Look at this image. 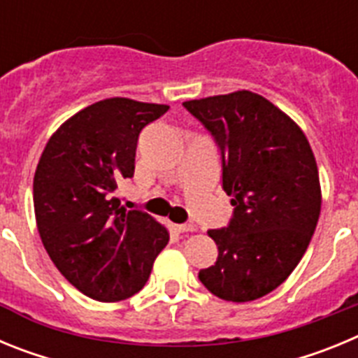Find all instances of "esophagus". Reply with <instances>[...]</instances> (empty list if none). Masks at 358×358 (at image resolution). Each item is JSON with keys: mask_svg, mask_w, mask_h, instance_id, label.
Listing matches in <instances>:
<instances>
[{"mask_svg": "<svg viewBox=\"0 0 358 358\" xmlns=\"http://www.w3.org/2000/svg\"><path fill=\"white\" fill-rule=\"evenodd\" d=\"M173 227H176L179 233H188V231H194L195 227L192 226V224H173Z\"/></svg>", "mask_w": 358, "mask_h": 358, "instance_id": "esophagus-1", "label": "esophagus"}]
</instances>
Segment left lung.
<instances>
[{
    "label": "left lung",
    "mask_w": 358,
    "mask_h": 358,
    "mask_svg": "<svg viewBox=\"0 0 358 358\" xmlns=\"http://www.w3.org/2000/svg\"><path fill=\"white\" fill-rule=\"evenodd\" d=\"M222 156V188L235 206L227 227L210 229L217 262L199 280L233 303L255 301L290 276L308 248L319 213L317 163L305 132L252 91L188 100Z\"/></svg>",
    "instance_id": "8db88e82"
}]
</instances>
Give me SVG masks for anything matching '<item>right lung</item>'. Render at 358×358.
Returning a JSON list of instances; mask_svg holds the SVG:
<instances>
[{
  "label": "right lung",
  "instance_id": "1",
  "mask_svg": "<svg viewBox=\"0 0 358 358\" xmlns=\"http://www.w3.org/2000/svg\"><path fill=\"white\" fill-rule=\"evenodd\" d=\"M164 103L106 98L78 110L53 132L34 176L41 240L55 267L91 299L115 303L140 292L169 229L115 197L134 176L141 129Z\"/></svg>",
  "mask_w": 358,
  "mask_h": 358
}]
</instances>
